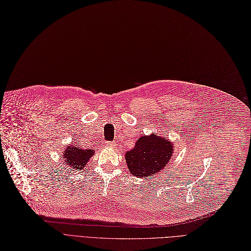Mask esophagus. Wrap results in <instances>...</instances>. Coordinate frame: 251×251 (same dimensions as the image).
<instances>
[{
    "instance_id": "1",
    "label": "esophagus",
    "mask_w": 251,
    "mask_h": 251,
    "mask_svg": "<svg viewBox=\"0 0 251 251\" xmlns=\"http://www.w3.org/2000/svg\"><path fill=\"white\" fill-rule=\"evenodd\" d=\"M105 147L115 148V147H116V144H115V143H111V142H107V143H105Z\"/></svg>"
}]
</instances>
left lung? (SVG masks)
Listing matches in <instances>:
<instances>
[{"label": "left lung", "mask_w": 251, "mask_h": 251, "mask_svg": "<svg viewBox=\"0 0 251 251\" xmlns=\"http://www.w3.org/2000/svg\"><path fill=\"white\" fill-rule=\"evenodd\" d=\"M175 148L171 141L152 133L137 140L133 149L126 152L125 160L130 173L147 178L161 172L172 159Z\"/></svg>", "instance_id": "1"}]
</instances>
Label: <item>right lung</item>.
Masks as SVG:
<instances>
[{
	"label": "right lung",
	"mask_w": 251,
	"mask_h": 251,
	"mask_svg": "<svg viewBox=\"0 0 251 251\" xmlns=\"http://www.w3.org/2000/svg\"><path fill=\"white\" fill-rule=\"evenodd\" d=\"M94 154L92 149H80L78 145L68 146L64 151L63 159L67 168L73 171H80L87 165L89 159Z\"/></svg>",
	"instance_id": "right-lung-1"
}]
</instances>
